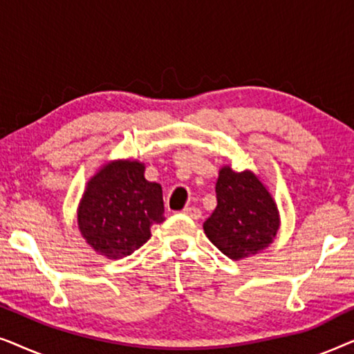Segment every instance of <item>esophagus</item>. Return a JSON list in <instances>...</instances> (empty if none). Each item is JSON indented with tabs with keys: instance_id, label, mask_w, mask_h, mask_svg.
<instances>
[{
	"instance_id": "34e87169",
	"label": "esophagus",
	"mask_w": 354,
	"mask_h": 354,
	"mask_svg": "<svg viewBox=\"0 0 354 354\" xmlns=\"http://www.w3.org/2000/svg\"><path fill=\"white\" fill-rule=\"evenodd\" d=\"M183 214L185 216H188V217H192V219H200L201 217V211L198 209V207H195V206H187V207H183Z\"/></svg>"
}]
</instances>
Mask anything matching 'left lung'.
I'll list each match as a JSON object with an SVG mask.
<instances>
[{
  "instance_id": "obj_1",
  "label": "left lung",
  "mask_w": 354,
  "mask_h": 354,
  "mask_svg": "<svg viewBox=\"0 0 354 354\" xmlns=\"http://www.w3.org/2000/svg\"><path fill=\"white\" fill-rule=\"evenodd\" d=\"M217 206L203 229L230 259L248 258L272 243L279 230L277 206L253 172L222 167L216 183Z\"/></svg>"
}]
</instances>
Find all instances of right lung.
Returning <instances> with one entry per match:
<instances>
[{
  "label": "right lung",
  "instance_id": "1",
  "mask_svg": "<svg viewBox=\"0 0 354 354\" xmlns=\"http://www.w3.org/2000/svg\"><path fill=\"white\" fill-rule=\"evenodd\" d=\"M138 161H115L88 182L79 206V229L91 248L109 259L132 254L164 221L162 188L148 182Z\"/></svg>",
  "mask_w": 354,
  "mask_h": 354
}]
</instances>
